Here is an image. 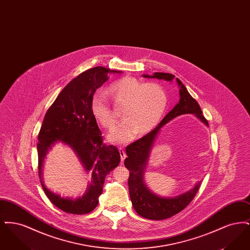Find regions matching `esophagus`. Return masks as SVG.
Returning a JSON list of instances; mask_svg holds the SVG:
<instances>
[{
    "instance_id": "obj_1",
    "label": "esophagus",
    "mask_w": 250,
    "mask_h": 250,
    "mask_svg": "<svg viewBox=\"0 0 250 250\" xmlns=\"http://www.w3.org/2000/svg\"><path fill=\"white\" fill-rule=\"evenodd\" d=\"M119 153L120 155H121V161H122V162H124V160H125V157H126L125 152V150H124L123 148H119Z\"/></svg>"
}]
</instances>
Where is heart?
<instances>
[{"label": "heart", "instance_id": "heart-1", "mask_svg": "<svg viewBox=\"0 0 250 250\" xmlns=\"http://www.w3.org/2000/svg\"><path fill=\"white\" fill-rule=\"evenodd\" d=\"M113 100L123 105V116L125 120L108 135V141L124 144L140 135L153 130L163 117L167 106V95L160 84L143 83L141 81L125 77L113 82L107 89ZM95 119L105 128L112 129L117 118L112 112L107 97L96 93L91 102Z\"/></svg>", "mask_w": 250, "mask_h": 250}]
</instances>
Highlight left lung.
Returning a JSON list of instances; mask_svg holds the SVG:
<instances>
[{"label": "left lung", "mask_w": 250, "mask_h": 250, "mask_svg": "<svg viewBox=\"0 0 250 250\" xmlns=\"http://www.w3.org/2000/svg\"><path fill=\"white\" fill-rule=\"evenodd\" d=\"M144 78L158 79L171 82L174 75L162 72H155L154 75H143ZM178 84L180 100L160 124L154 130L148 133L142 139L131 143L125 148L127 157L125 159V166L129 170L128 188L131 202L134 209L144 218L152 220H162L180 213L184 210L194 199L197 192L200 189L202 181L199 182L194 188L173 198H163L155 195L150 190L143 180V174L148 162V158L152 150L153 143L159 130L167 123L183 114H195L199 119L208 126V122L202 115V108L198 102L191 96L186 86L176 78Z\"/></svg>", "instance_id": "1"}]
</instances>
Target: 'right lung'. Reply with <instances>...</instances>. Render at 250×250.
Instances as JSON below:
<instances>
[{"label": "right lung", "instance_id": "1", "mask_svg": "<svg viewBox=\"0 0 250 250\" xmlns=\"http://www.w3.org/2000/svg\"><path fill=\"white\" fill-rule=\"evenodd\" d=\"M107 73H121L96 66L80 74L60 93L45 115L38 134V169L42 188L48 200L68 214H85L98 204L104 181L119 165L118 149L103 143L102 133L95 119L91 102L97 88L108 79ZM56 142L69 146L92 174V183L83 197L62 198L48 190L42 181V166L48 150Z\"/></svg>", "mask_w": 250, "mask_h": 250}]
</instances>
